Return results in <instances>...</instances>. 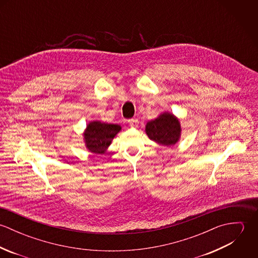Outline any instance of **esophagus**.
I'll return each mask as SVG.
<instances>
[{"label": "esophagus", "mask_w": 258, "mask_h": 258, "mask_svg": "<svg viewBox=\"0 0 258 258\" xmlns=\"http://www.w3.org/2000/svg\"><path fill=\"white\" fill-rule=\"evenodd\" d=\"M128 123H129V126L132 127V128L138 127V125H139V121H138L137 119H130V120L128 121Z\"/></svg>", "instance_id": "1"}]
</instances>
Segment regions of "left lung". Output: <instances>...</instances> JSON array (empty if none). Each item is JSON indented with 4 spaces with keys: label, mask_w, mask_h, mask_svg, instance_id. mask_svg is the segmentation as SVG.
<instances>
[{
    "label": "left lung",
    "mask_w": 258,
    "mask_h": 258,
    "mask_svg": "<svg viewBox=\"0 0 258 258\" xmlns=\"http://www.w3.org/2000/svg\"><path fill=\"white\" fill-rule=\"evenodd\" d=\"M145 132L150 140L161 146H174L180 141L182 135L181 122L173 113L164 111L148 122Z\"/></svg>",
    "instance_id": "left-lung-1"
}]
</instances>
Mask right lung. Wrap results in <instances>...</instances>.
Here are the masks:
<instances>
[{
  "label": "right lung",
  "mask_w": 258,
  "mask_h": 258,
  "mask_svg": "<svg viewBox=\"0 0 258 258\" xmlns=\"http://www.w3.org/2000/svg\"><path fill=\"white\" fill-rule=\"evenodd\" d=\"M118 124H111L98 120L87 123L83 132V141L86 149L93 154H105L112 140L121 131Z\"/></svg>",
  "instance_id": "1"
}]
</instances>
